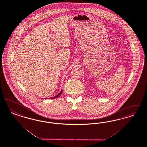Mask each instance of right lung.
I'll list each match as a JSON object with an SVG mask.
<instances>
[{
	"instance_id": "add662e5",
	"label": "right lung",
	"mask_w": 147,
	"mask_h": 147,
	"mask_svg": "<svg viewBox=\"0 0 147 147\" xmlns=\"http://www.w3.org/2000/svg\"><path fill=\"white\" fill-rule=\"evenodd\" d=\"M62 91H61V92L57 94V95H56V96H54V97H52V98H51V99H55V98H58V97H59V96L62 94Z\"/></svg>"
}]
</instances>
